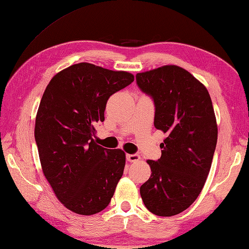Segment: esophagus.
Masks as SVG:
<instances>
[{
    "label": "esophagus",
    "instance_id": "1",
    "mask_svg": "<svg viewBox=\"0 0 249 249\" xmlns=\"http://www.w3.org/2000/svg\"><path fill=\"white\" fill-rule=\"evenodd\" d=\"M141 159V156L139 154H132V155H126V160L129 162H136Z\"/></svg>",
    "mask_w": 249,
    "mask_h": 249
}]
</instances>
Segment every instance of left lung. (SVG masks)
Wrapping results in <instances>:
<instances>
[{
	"mask_svg": "<svg viewBox=\"0 0 249 249\" xmlns=\"http://www.w3.org/2000/svg\"><path fill=\"white\" fill-rule=\"evenodd\" d=\"M155 104V126L163 131L161 158L148 160L150 178L140 192L146 209L170 217L196 201L210 173L217 124L209 91L188 71L165 65L135 76Z\"/></svg>",
	"mask_w": 249,
	"mask_h": 249,
	"instance_id": "8db88e82",
	"label": "left lung"
}]
</instances>
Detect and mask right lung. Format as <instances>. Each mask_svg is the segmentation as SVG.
I'll list each match as a JSON object with an SVG mask.
<instances>
[{
  "instance_id": "right-lung-1",
  "label": "right lung",
  "mask_w": 249,
  "mask_h": 249,
  "mask_svg": "<svg viewBox=\"0 0 249 249\" xmlns=\"http://www.w3.org/2000/svg\"><path fill=\"white\" fill-rule=\"evenodd\" d=\"M134 76L77 63L50 80L40 100L34 136L40 164L55 196L76 214L93 215L109 204L124 174L125 154L93 140L111 94Z\"/></svg>"
}]
</instances>
